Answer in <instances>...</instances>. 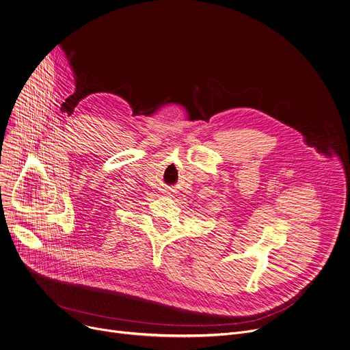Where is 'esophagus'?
Masks as SVG:
<instances>
[{"instance_id":"obj_1","label":"esophagus","mask_w":350,"mask_h":350,"mask_svg":"<svg viewBox=\"0 0 350 350\" xmlns=\"http://www.w3.org/2000/svg\"><path fill=\"white\" fill-rule=\"evenodd\" d=\"M163 193L167 195V196H174V191H173V189H165Z\"/></svg>"}]
</instances>
